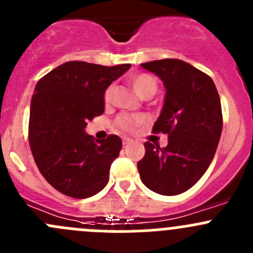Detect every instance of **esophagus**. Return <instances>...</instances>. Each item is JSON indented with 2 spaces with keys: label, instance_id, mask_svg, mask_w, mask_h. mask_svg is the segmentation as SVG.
I'll list each match as a JSON object with an SVG mask.
<instances>
[{
  "label": "esophagus",
  "instance_id": "esophagus-1",
  "mask_svg": "<svg viewBox=\"0 0 253 253\" xmlns=\"http://www.w3.org/2000/svg\"><path fill=\"white\" fill-rule=\"evenodd\" d=\"M131 139L130 138H123V145H128V144H130L131 143Z\"/></svg>",
  "mask_w": 253,
  "mask_h": 253
}]
</instances>
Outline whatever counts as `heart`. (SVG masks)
I'll list each match as a JSON object with an SVG mask.
<instances>
[{
    "instance_id": "obj_1",
    "label": "heart",
    "mask_w": 253,
    "mask_h": 253,
    "mask_svg": "<svg viewBox=\"0 0 253 253\" xmlns=\"http://www.w3.org/2000/svg\"><path fill=\"white\" fill-rule=\"evenodd\" d=\"M131 84H133L134 90H135L139 95H143L144 93L149 92V90H155L156 92L155 79L151 76H149V74H138V76L133 78ZM113 92H114V85L110 84L104 92V102L107 103V104L112 102ZM140 123L141 118L139 117H122L118 120L119 128L125 131H133Z\"/></svg>"
}]
</instances>
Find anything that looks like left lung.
I'll return each instance as SVG.
<instances>
[{
  "instance_id": "8db88e82",
  "label": "left lung",
  "mask_w": 253,
  "mask_h": 253,
  "mask_svg": "<svg viewBox=\"0 0 253 253\" xmlns=\"http://www.w3.org/2000/svg\"><path fill=\"white\" fill-rule=\"evenodd\" d=\"M163 81L165 100L154 133L168 134V145L146 141L138 161L143 184L151 191L174 196L194 186L210 167L222 131V112L212 79L180 59L140 64Z\"/></svg>"
}]
</instances>
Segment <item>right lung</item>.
<instances>
[{
    "instance_id": "1",
    "label": "right lung",
    "mask_w": 253,
    "mask_h": 253,
    "mask_svg": "<svg viewBox=\"0 0 253 253\" xmlns=\"http://www.w3.org/2000/svg\"><path fill=\"white\" fill-rule=\"evenodd\" d=\"M130 67L66 62L36 84L31 100V150L41 174L62 194L86 199L107 186L122 139L109 135L95 143L85 126L104 112L105 89Z\"/></svg>"
}]
</instances>
